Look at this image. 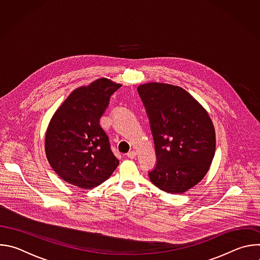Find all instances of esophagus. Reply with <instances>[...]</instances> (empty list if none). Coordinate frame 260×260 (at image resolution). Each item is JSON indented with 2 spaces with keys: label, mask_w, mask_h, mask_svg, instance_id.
Wrapping results in <instances>:
<instances>
[{
  "label": "esophagus",
  "mask_w": 260,
  "mask_h": 260,
  "mask_svg": "<svg viewBox=\"0 0 260 260\" xmlns=\"http://www.w3.org/2000/svg\"><path fill=\"white\" fill-rule=\"evenodd\" d=\"M136 155H137V152L136 151H129L128 153H127V157L128 158H135L136 157Z\"/></svg>",
  "instance_id": "34e87169"
}]
</instances>
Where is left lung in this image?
Returning <instances> with one entry per match:
<instances>
[{"label":"left lung","instance_id":"left-lung-1","mask_svg":"<svg viewBox=\"0 0 260 260\" xmlns=\"http://www.w3.org/2000/svg\"><path fill=\"white\" fill-rule=\"evenodd\" d=\"M153 136L157 162L150 181L169 193L192 188L215 155L213 122L204 107L182 87L150 82L138 87Z\"/></svg>","mask_w":260,"mask_h":260}]
</instances>
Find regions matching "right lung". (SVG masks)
Returning <instances> with one entry per match:
<instances>
[{
	"label": "right lung",
	"mask_w": 260,
	"mask_h": 260,
	"mask_svg": "<svg viewBox=\"0 0 260 260\" xmlns=\"http://www.w3.org/2000/svg\"><path fill=\"white\" fill-rule=\"evenodd\" d=\"M121 84L101 78L74 90L55 111L45 135L46 157L66 182L91 189L113 174L119 160L100 125L110 96Z\"/></svg>",
	"instance_id": "1"
}]
</instances>
